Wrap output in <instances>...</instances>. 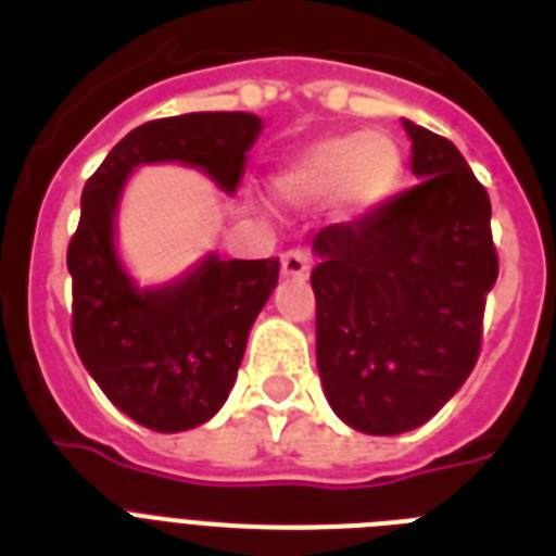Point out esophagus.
<instances>
[{"mask_svg": "<svg viewBox=\"0 0 556 556\" xmlns=\"http://www.w3.org/2000/svg\"><path fill=\"white\" fill-rule=\"evenodd\" d=\"M308 270H312V262L305 256L303 251H288L282 253V260H279V274L286 279H305L308 277Z\"/></svg>", "mask_w": 556, "mask_h": 556, "instance_id": "obj_1", "label": "esophagus"}]
</instances>
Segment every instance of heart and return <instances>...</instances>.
I'll list each match as a JSON object with an SVG mask.
<instances>
[{
  "label": "heart",
  "instance_id": "b5f03b06",
  "mask_svg": "<svg viewBox=\"0 0 556 556\" xmlns=\"http://www.w3.org/2000/svg\"><path fill=\"white\" fill-rule=\"evenodd\" d=\"M401 173L404 159L389 135H329L279 164L270 176V195L288 207L334 199L343 218H366L395 195Z\"/></svg>",
  "mask_w": 556,
  "mask_h": 556
}]
</instances>
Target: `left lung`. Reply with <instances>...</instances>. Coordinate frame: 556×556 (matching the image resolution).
Returning <instances> with one entry per match:
<instances>
[{
	"mask_svg": "<svg viewBox=\"0 0 556 556\" xmlns=\"http://www.w3.org/2000/svg\"><path fill=\"white\" fill-rule=\"evenodd\" d=\"M404 129L418 185L312 242L323 392L369 435L421 427L462 389L500 274L491 199L465 155L406 117Z\"/></svg>",
	"mask_w": 556,
	"mask_h": 556,
	"instance_id": "1",
	"label": "left lung"
}]
</instances>
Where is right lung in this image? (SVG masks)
<instances>
[{
  "label": "right lung",
  "mask_w": 556,
  "mask_h": 556,
  "mask_svg": "<svg viewBox=\"0 0 556 556\" xmlns=\"http://www.w3.org/2000/svg\"><path fill=\"white\" fill-rule=\"evenodd\" d=\"M262 126L251 112L150 121L83 187L80 225L68 244L74 346L109 401L147 430H192L225 406L253 320L277 288L279 262L210 251L181 277L141 286L117 248L124 190L138 167L181 164L233 195Z\"/></svg>",
  "instance_id": "right-lung-1"
}]
</instances>
